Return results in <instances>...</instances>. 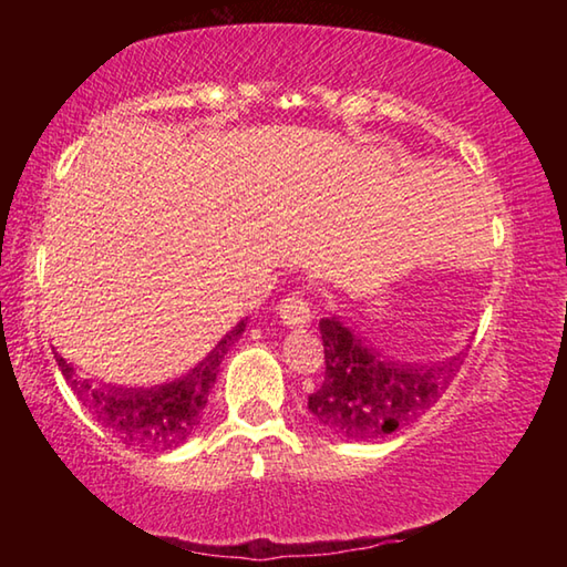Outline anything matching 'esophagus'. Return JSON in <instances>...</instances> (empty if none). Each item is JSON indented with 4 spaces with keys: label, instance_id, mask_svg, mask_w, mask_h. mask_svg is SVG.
Here are the masks:
<instances>
[{
    "label": "esophagus",
    "instance_id": "1",
    "mask_svg": "<svg viewBox=\"0 0 567 567\" xmlns=\"http://www.w3.org/2000/svg\"><path fill=\"white\" fill-rule=\"evenodd\" d=\"M280 318L287 328H292V330H302L312 322L310 302L305 300L302 292H292L285 297V300L280 302Z\"/></svg>",
    "mask_w": 567,
    "mask_h": 567
}]
</instances>
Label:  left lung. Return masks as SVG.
<instances>
[{
    "label": "left lung",
    "instance_id": "8db88e82",
    "mask_svg": "<svg viewBox=\"0 0 567 567\" xmlns=\"http://www.w3.org/2000/svg\"><path fill=\"white\" fill-rule=\"evenodd\" d=\"M324 380L307 398V410L332 435L354 443L380 440L405 427L443 398L467 348L453 358L410 364L364 344L338 315L320 320Z\"/></svg>",
    "mask_w": 567,
    "mask_h": 567
}]
</instances>
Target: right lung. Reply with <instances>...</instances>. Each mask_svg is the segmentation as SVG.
<instances>
[{
    "label": "right lung",
    "instance_id": "add662e5",
    "mask_svg": "<svg viewBox=\"0 0 567 567\" xmlns=\"http://www.w3.org/2000/svg\"><path fill=\"white\" fill-rule=\"evenodd\" d=\"M245 328L247 320H239L209 350L205 360H199L182 378L155 388L100 385L90 378L76 375L74 364L66 362L56 350L54 360L60 364L66 385L74 390V395L102 427H107L124 445L147 450V453H167L195 435L209 392L215 388L219 364Z\"/></svg>",
    "mask_w": 567,
    "mask_h": 567
}]
</instances>
